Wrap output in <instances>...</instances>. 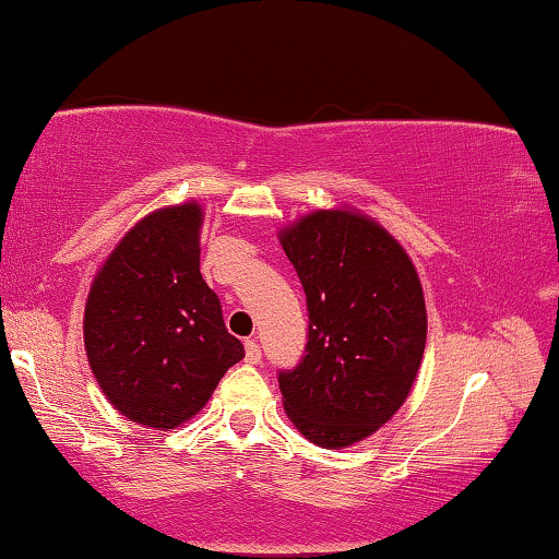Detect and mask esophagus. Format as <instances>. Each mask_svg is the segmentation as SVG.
<instances>
[{"label":"esophagus","instance_id":"34e87169","mask_svg":"<svg viewBox=\"0 0 559 559\" xmlns=\"http://www.w3.org/2000/svg\"><path fill=\"white\" fill-rule=\"evenodd\" d=\"M245 360L249 362V366H260L262 350H260V345H257V340H247L245 343Z\"/></svg>","mask_w":559,"mask_h":559}]
</instances>
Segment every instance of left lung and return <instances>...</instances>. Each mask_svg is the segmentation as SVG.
<instances>
[{
	"mask_svg": "<svg viewBox=\"0 0 559 559\" xmlns=\"http://www.w3.org/2000/svg\"><path fill=\"white\" fill-rule=\"evenodd\" d=\"M307 297V343L280 370L293 424L318 447L362 441L403 406L426 347L416 266L360 214L314 212L280 237Z\"/></svg>",
	"mask_w": 559,
	"mask_h": 559,
	"instance_id": "obj_1",
	"label": "left lung"
}]
</instances>
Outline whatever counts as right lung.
<instances>
[{"label": "right lung", "mask_w": 559, "mask_h": 559, "mask_svg": "<svg viewBox=\"0 0 559 559\" xmlns=\"http://www.w3.org/2000/svg\"><path fill=\"white\" fill-rule=\"evenodd\" d=\"M201 206L148 214L91 287L85 350L103 393L135 424L174 428L197 416L245 345L199 272Z\"/></svg>", "instance_id": "right-lung-1"}]
</instances>
